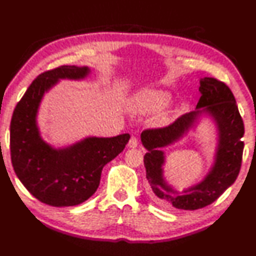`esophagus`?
<instances>
[{
  "label": "esophagus",
  "mask_w": 256,
  "mask_h": 256,
  "mask_svg": "<svg viewBox=\"0 0 256 256\" xmlns=\"http://www.w3.org/2000/svg\"><path fill=\"white\" fill-rule=\"evenodd\" d=\"M136 146H138V139L134 138V136H132V138L130 139L129 142H128V148H136Z\"/></svg>",
  "instance_id": "esophagus-1"
}]
</instances>
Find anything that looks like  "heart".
I'll return each mask as SVG.
<instances>
[{
    "label": "heart",
    "mask_w": 256,
    "mask_h": 256,
    "mask_svg": "<svg viewBox=\"0 0 256 256\" xmlns=\"http://www.w3.org/2000/svg\"><path fill=\"white\" fill-rule=\"evenodd\" d=\"M170 92L160 89H146L134 96L132 101V110L136 114L148 115L158 110V114L155 117V122L160 126H165L170 122L172 110L164 108L170 102Z\"/></svg>",
    "instance_id": "b5f03b06"
}]
</instances>
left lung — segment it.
Returning <instances> with one entry per match:
<instances>
[{"instance_id":"1","label":"left lung","mask_w":256,"mask_h":256,"mask_svg":"<svg viewBox=\"0 0 256 256\" xmlns=\"http://www.w3.org/2000/svg\"><path fill=\"white\" fill-rule=\"evenodd\" d=\"M198 91L202 96L196 110L165 128L141 134L142 144L148 150L143 158L148 182L155 201L166 208L194 210L208 206L236 182L240 172L244 126L232 90L222 81L204 77L200 79ZM203 116L214 122L216 132L214 164L201 182L179 192L166 180V156L161 148L181 140Z\"/></svg>"}]
</instances>
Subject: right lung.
Instances as JSON below:
<instances>
[{
    "label": "right lung",
    "mask_w": 256,
    "mask_h": 256,
    "mask_svg": "<svg viewBox=\"0 0 256 256\" xmlns=\"http://www.w3.org/2000/svg\"><path fill=\"white\" fill-rule=\"evenodd\" d=\"M86 66H60L39 74L16 105L10 122V156L18 179L31 194L51 206H74L96 191L103 167L122 152L129 134L112 138L86 136L74 144L54 148L43 140L38 126L40 104L60 79L84 80Z\"/></svg>",
    "instance_id": "1"
}]
</instances>
